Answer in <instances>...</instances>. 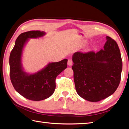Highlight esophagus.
Instances as JSON below:
<instances>
[{
  "label": "esophagus",
  "mask_w": 129,
  "mask_h": 129,
  "mask_svg": "<svg viewBox=\"0 0 129 129\" xmlns=\"http://www.w3.org/2000/svg\"><path fill=\"white\" fill-rule=\"evenodd\" d=\"M73 64V61L71 59H69L68 61V65H69V66H72Z\"/></svg>",
  "instance_id": "34e87169"
}]
</instances>
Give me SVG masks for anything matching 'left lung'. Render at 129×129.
<instances>
[{"mask_svg":"<svg viewBox=\"0 0 129 129\" xmlns=\"http://www.w3.org/2000/svg\"><path fill=\"white\" fill-rule=\"evenodd\" d=\"M98 52H76L72 68L78 94L91 102L104 99L115 92L121 81L122 62L117 42L109 37Z\"/></svg>","mask_w":129,"mask_h":129,"instance_id":"8db88e82","label":"left lung"}]
</instances>
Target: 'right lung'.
Listing matches in <instances>:
<instances>
[{
    "mask_svg": "<svg viewBox=\"0 0 129 129\" xmlns=\"http://www.w3.org/2000/svg\"><path fill=\"white\" fill-rule=\"evenodd\" d=\"M45 32L33 30L21 34L9 56V74L15 90L22 96L33 101H40L49 98L54 92L56 78L67 67V59L51 62L36 73L29 74L23 70L21 55L24 45L29 38H37Z\"/></svg>",
    "mask_w": 129,
    "mask_h": 129,
    "instance_id": "right-lung-1",
    "label": "right lung"
}]
</instances>
